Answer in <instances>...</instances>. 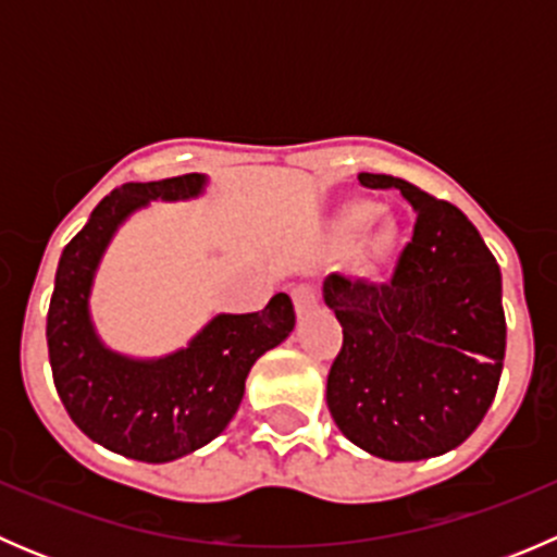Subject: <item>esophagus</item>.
I'll list each match as a JSON object with an SVG mask.
<instances>
[{
	"mask_svg": "<svg viewBox=\"0 0 557 557\" xmlns=\"http://www.w3.org/2000/svg\"><path fill=\"white\" fill-rule=\"evenodd\" d=\"M294 307L299 318H307V314L314 312L320 307V296L312 285H296L294 288Z\"/></svg>",
	"mask_w": 557,
	"mask_h": 557,
	"instance_id": "obj_1",
	"label": "esophagus"
}]
</instances>
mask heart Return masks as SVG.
Returning a JSON list of instances; mask_svg holds the SVG:
<instances>
[{"label": "heart", "mask_w": 557, "mask_h": 557, "mask_svg": "<svg viewBox=\"0 0 557 557\" xmlns=\"http://www.w3.org/2000/svg\"><path fill=\"white\" fill-rule=\"evenodd\" d=\"M374 218H377V205H372V201H350V205L342 207L339 212V234L347 243H356V239H361L363 234H367V228L372 226ZM393 237H396L393 223L385 221L383 226L374 228V234L369 237V247H372L374 252H383L391 247Z\"/></svg>", "instance_id": "b5f03b06"}]
</instances>
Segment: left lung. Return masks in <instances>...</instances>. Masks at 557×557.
Returning <instances> with one entry per match:
<instances>
[{"mask_svg": "<svg viewBox=\"0 0 557 557\" xmlns=\"http://www.w3.org/2000/svg\"><path fill=\"white\" fill-rule=\"evenodd\" d=\"M418 215L387 283L329 274L323 301L342 323L325 401L342 434L385 460L436 458L463 445L496 398L507 350L502 269L474 223L391 174Z\"/></svg>", "mask_w": 557, "mask_h": 557, "instance_id": "1", "label": "left lung"}]
</instances>
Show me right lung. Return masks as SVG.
<instances>
[{
	"mask_svg": "<svg viewBox=\"0 0 557 557\" xmlns=\"http://www.w3.org/2000/svg\"><path fill=\"white\" fill-rule=\"evenodd\" d=\"M207 174L126 183L91 212L64 247L48 310L53 383L72 423L107 450L170 463L210 445L237 414L252 363L290 336L294 305L272 296L261 312H221L185 347L161 358H132L97 334L91 290L117 228L150 201L199 199Z\"/></svg>",
	"mask_w": 557,
	"mask_h": 557,
	"instance_id": "add662e5",
	"label": "right lung"
}]
</instances>
